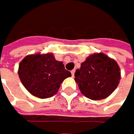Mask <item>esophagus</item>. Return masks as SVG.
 <instances>
[{"label":"esophagus","mask_w":134,"mask_h":134,"mask_svg":"<svg viewBox=\"0 0 134 134\" xmlns=\"http://www.w3.org/2000/svg\"><path fill=\"white\" fill-rule=\"evenodd\" d=\"M75 70H72V71H71V75H72L73 77H74V75H75Z\"/></svg>","instance_id":"esophagus-1"}]
</instances>
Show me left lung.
<instances>
[{"instance_id": "8db88e82", "label": "left lung", "mask_w": 134, "mask_h": 134, "mask_svg": "<svg viewBox=\"0 0 134 134\" xmlns=\"http://www.w3.org/2000/svg\"><path fill=\"white\" fill-rule=\"evenodd\" d=\"M117 63L103 53L89 55L75 73V81L87 98L99 100L109 96L121 80Z\"/></svg>"}]
</instances>
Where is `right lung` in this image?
I'll list each match as a JSON object with an SVG mask.
<instances>
[{"label": "right lung", "instance_id": "add662e5", "mask_svg": "<svg viewBox=\"0 0 134 134\" xmlns=\"http://www.w3.org/2000/svg\"><path fill=\"white\" fill-rule=\"evenodd\" d=\"M21 82L31 95L41 99L50 98L58 92L61 83L71 76L63 62L57 61L52 53L29 54L18 68Z\"/></svg>", "mask_w": 134, "mask_h": 134}]
</instances>
